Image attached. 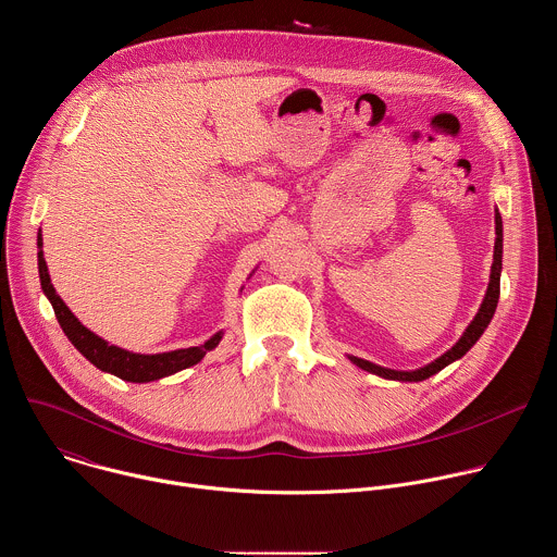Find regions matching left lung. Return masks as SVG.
I'll use <instances>...</instances> for the list:
<instances>
[{
	"mask_svg": "<svg viewBox=\"0 0 557 557\" xmlns=\"http://www.w3.org/2000/svg\"><path fill=\"white\" fill-rule=\"evenodd\" d=\"M500 271H503V218H500V213L496 209V245H494V264H492L490 286H487V293H485V299H483L479 312H475V317H473V322L467 326V331L456 342V346H451L445 355H441L438 359H434L432 363H428V366H423L419 370H389V368H383V366H376L372 361H366V359H359V357H350V355H348V359L355 366H359L361 370H368V372L379 374L383 379H394V381H423V379H430L432 374L441 372L451 361L460 359L475 342L481 339V335L490 326L492 317L496 312V306H498V297H500Z\"/></svg>",
	"mask_w": 557,
	"mask_h": 557,
	"instance_id": "1",
	"label": "left lung"
}]
</instances>
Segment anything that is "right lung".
Segmentation results:
<instances>
[{"label":"right lung","instance_id":"obj_1","mask_svg":"<svg viewBox=\"0 0 557 557\" xmlns=\"http://www.w3.org/2000/svg\"><path fill=\"white\" fill-rule=\"evenodd\" d=\"M41 247H44V243H41V231H39V235H37L39 280H41V288H44L46 297L50 299V304L54 308L59 326L63 329V333L72 342V346L82 352L90 363H95L99 370L110 372L123 381L147 383V381H156V379L170 376L174 372H181L189 366H196L209 350H213L220 344L222 331L215 333L211 339H207L202 346L181 348V350H172V352H158V355H140V352L123 350L119 346H110L106 339H101L99 335H95L92 331H88L82 322H78L72 314V310L65 306V301L57 295V290L50 282V275H48V267H46Z\"/></svg>","mask_w":557,"mask_h":557}]
</instances>
